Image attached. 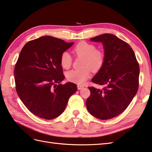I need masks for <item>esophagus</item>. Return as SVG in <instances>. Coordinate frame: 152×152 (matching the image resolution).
Wrapping results in <instances>:
<instances>
[{
  "instance_id": "34e87169",
  "label": "esophagus",
  "mask_w": 152,
  "mask_h": 152,
  "mask_svg": "<svg viewBox=\"0 0 152 152\" xmlns=\"http://www.w3.org/2000/svg\"><path fill=\"white\" fill-rule=\"evenodd\" d=\"M82 88H83V86H81V85H78V89L80 90V89H82Z\"/></svg>"
}]
</instances>
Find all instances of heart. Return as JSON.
Masks as SVG:
<instances>
[{
	"label": "heart",
	"mask_w": 152,
	"mask_h": 152,
	"mask_svg": "<svg viewBox=\"0 0 152 152\" xmlns=\"http://www.w3.org/2000/svg\"><path fill=\"white\" fill-rule=\"evenodd\" d=\"M73 53L77 57H82V66L80 69H74L66 73V78L70 82L81 84L88 79L91 70L94 72L101 70L104 63V55L96 50L95 45L80 42L73 48ZM73 58L67 51H63L60 56V63L63 68L69 69L72 64Z\"/></svg>",
	"instance_id": "obj_1"
}]
</instances>
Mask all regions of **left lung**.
Segmentation results:
<instances>
[{
	"label": "left lung",
	"mask_w": 152,
	"mask_h": 152,
	"mask_svg": "<svg viewBox=\"0 0 152 152\" xmlns=\"http://www.w3.org/2000/svg\"><path fill=\"white\" fill-rule=\"evenodd\" d=\"M91 40L101 42L104 50V65L91 81L104 87H89L86 107L95 118L106 120L121 114L137 94L139 64L129 45L114 34H101Z\"/></svg>",
	"instance_id": "obj_1"
}]
</instances>
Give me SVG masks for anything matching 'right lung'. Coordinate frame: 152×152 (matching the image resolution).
<instances>
[{"mask_svg":"<svg viewBox=\"0 0 152 152\" xmlns=\"http://www.w3.org/2000/svg\"><path fill=\"white\" fill-rule=\"evenodd\" d=\"M73 44L42 37L28 42L19 53L14 71L16 91L28 110L38 117H58L77 91L75 83H61L64 76L60 56Z\"/></svg>","mask_w":152,"mask_h":152,"instance_id":"1","label":"right lung"}]
</instances>
